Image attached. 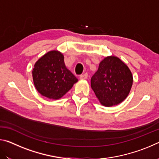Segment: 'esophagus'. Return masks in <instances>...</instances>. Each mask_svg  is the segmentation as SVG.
<instances>
[{"instance_id":"esophagus-1","label":"esophagus","mask_w":159,"mask_h":159,"mask_svg":"<svg viewBox=\"0 0 159 159\" xmlns=\"http://www.w3.org/2000/svg\"><path fill=\"white\" fill-rule=\"evenodd\" d=\"M88 79V74H84L81 75V76H80V80H85Z\"/></svg>"}]
</instances>
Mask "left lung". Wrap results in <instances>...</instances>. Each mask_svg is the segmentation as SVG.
<instances>
[{"label": "left lung", "instance_id": "left-lung-1", "mask_svg": "<svg viewBox=\"0 0 159 159\" xmlns=\"http://www.w3.org/2000/svg\"><path fill=\"white\" fill-rule=\"evenodd\" d=\"M133 78L128 66L116 56H107L91 78V88L100 104L110 107L121 103L130 93Z\"/></svg>", "mask_w": 159, "mask_h": 159}]
</instances>
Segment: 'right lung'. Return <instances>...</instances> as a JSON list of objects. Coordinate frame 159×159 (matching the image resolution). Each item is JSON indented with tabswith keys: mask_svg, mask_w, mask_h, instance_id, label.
Returning a JSON list of instances; mask_svg holds the SVG:
<instances>
[{
	"mask_svg": "<svg viewBox=\"0 0 159 159\" xmlns=\"http://www.w3.org/2000/svg\"><path fill=\"white\" fill-rule=\"evenodd\" d=\"M35 88L41 95L52 99L62 98L78 82L66 68L63 54L51 50L39 58L32 70Z\"/></svg>",
	"mask_w": 159,
	"mask_h": 159,
	"instance_id": "right-lung-1",
	"label": "right lung"
}]
</instances>
